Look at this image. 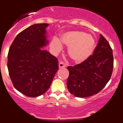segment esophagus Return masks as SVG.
I'll return each instance as SVG.
<instances>
[{
    "instance_id": "34e87169",
    "label": "esophagus",
    "mask_w": 123,
    "mask_h": 123,
    "mask_svg": "<svg viewBox=\"0 0 123 123\" xmlns=\"http://www.w3.org/2000/svg\"><path fill=\"white\" fill-rule=\"evenodd\" d=\"M66 67V65L65 64H64L62 62H60L59 63V68H64Z\"/></svg>"
}]
</instances>
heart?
Here are the masks:
<instances>
[{
  "mask_svg": "<svg viewBox=\"0 0 123 123\" xmlns=\"http://www.w3.org/2000/svg\"><path fill=\"white\" fill-rule=\"evenodd\" d=\"M62 42L67 46L70 56L76 62H82L86 60L94 50L96 41L92 35L81 31H71L61 35V41L54 37L51 42V47L55 52L62 48Z\"/></svg>",
  "mask_w": 123,
  "mask_h": 123,
  "instance_id": "obj_1",
  "label": "heart"
}]
</instances>
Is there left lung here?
<instances>
[{
  "instance_id": "1",
  "label": "left lung",
  "mask_w": 123,
  "mask_h": 123,
  "mask_svg": "<svg viewBox=\"0 0 123 123\" xmlns=\"http://www.w3.org/2000/svg\"><path fill=\"white\" fill-rule=\"evenodd\" d=\"M113 67L112 50L100 34L93 55L80 64L67 67L68 89L77 97H87L98 93L110 80Z\"/></svg>"
}]
</instances>
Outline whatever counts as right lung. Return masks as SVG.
I'll list each match as a JSON object with an SVG mask.
<instances>
[{
  "label": "right lung",
  "instance_id": "1",
  "mask_svg": "<svg viewBox=\"0 0 123 123\" xmlns=\"http://www.w3.org/2000/svg\"><path fill=\"white\" fill-rule=\"evenodd\" d=\"M48 26L35 24L25 29L17 35L8 52L7 66L11 80L14 88L27 97L44 94L59 67L57 58L41 49L48 44Z\"/></svg>",
  "mask_w": 123,
  "mask_h": 123
}]
</instances>
